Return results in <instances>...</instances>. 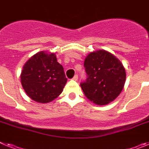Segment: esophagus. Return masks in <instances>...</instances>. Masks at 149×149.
Here are the masks:
<instances>
[{
	"instance_id": "1",
	"label": "esophagus",
	"mask_w": 149,
	"mask_h": 149,
	"mask_svg": "<svg viewBox=\"0 0 149 149\" xmlns=\"http://www.w3.org/2000/svg\"><path fill=\"white\" fill-rule=\"evenodd\" d=\"M73 80L74 81H77V80H78V76H77V74H75V75L74 76V77H73Z\"/></svg>"
}]
</instances>
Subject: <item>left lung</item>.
I'll list each match as a JSON object with an SVG mask.
<instances>
[{
	"mask_svg": "<svg viewBox=\"0 0 149 149\" xmlns=\"http://www.w3.org/2000/svg\"><path fill=\"white\" fill-rule=\"evenodd\" d=\"M87 78L81 84L88 99L97 105L114 101L123 89L125 68L116 56L105 50L89 54L84 60Z\"/></svg>",
	"mask_w": 149,
	"mask_h": 149,
	"instance_id": "1",
	"label": "left lung"
}]
</instances>
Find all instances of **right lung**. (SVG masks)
<instances>
[{
    "mask_svg": "<svg viewBox=\"0 0 149 149\" xmlns=\"http://www.w3.org/2000/svg\"><path fill=\"white\" fill-rule=\"evenodd\" d=\"M21 83L26 94L38 103H48L62 93L67 82L56 54L40 51L24 65Z\"/></svg>",
    "mask_w": 149,
    "mask_h": 149,
    "instance_id": "add662e5",
    "label": "right lung"
}]
</instances>
